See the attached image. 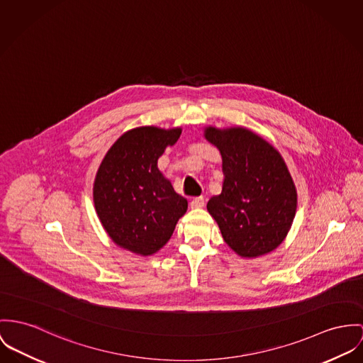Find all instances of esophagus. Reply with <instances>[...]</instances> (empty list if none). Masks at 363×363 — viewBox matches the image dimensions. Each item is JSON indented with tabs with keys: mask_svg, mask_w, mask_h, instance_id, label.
Segmentation results:
<instances>
[{
	"mask_svg": "<svg viewBox=\"0 0 363 363\" xmlns=\"http://www.w3.org/2000/svg\"><path fill=\"white\" fill-rule=\"evenodd\" d=\"M204 206V197L199 196L191 200V208H201Z\"/></svg>",
	"mask_w": 363,
	"mask_h": 363,
	"instance_id": "1",
	"label": "esophagus"
}]
</instances>
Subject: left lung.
<instances>
[{
  "instance_id": "left-lung-1",
  "label": "left lung",
  "mask_w": 363,
  "mask_h": 363,
  "mask_svg": "<svg viewBox=\"0 0 363 363\" xmlns=\"http://www.w3.org/2000/svg\"><path fill=\"white\" fill-rule=\"evenodd\" d=\"M204 137L223 156V192L208 200L207 210L225 243L249 258L275 250L297 207L296 186L279 152L240 127H208Z\"/></svg>"
}]
</instances>
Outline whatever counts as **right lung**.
Returning a JSON list of instances; mask_svg holds the SVG:
<instances>
[{"label": "right lung", "instance_id": "1", "mask_svg": "<svg viewBox=\"0 0 363 363\" xmlns=\"http://www.w3.org/2000/svg\"><path fill=\"white\" fill-rule=\"evenodd\" d=\"M181 128L140 127L123 134L102 160L94 184L98 217L113 242L140 255L160 250L186 213L178 195L157 168Z\"/></svg>", "mask_w": 363, "mask_h": 363}]
</instances>
